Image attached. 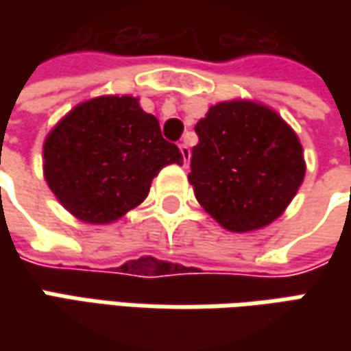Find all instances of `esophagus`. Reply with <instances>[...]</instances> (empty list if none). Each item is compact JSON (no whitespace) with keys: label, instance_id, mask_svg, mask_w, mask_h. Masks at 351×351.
<instances>
[{"label":"esophagus","instance_id":"obj_1","mask_svg":"<svg viewBox=\"0 0 351 351\" xmlns=\"http://www.w3.org/2000/svg\"><path fill=\"white\" fill-rule=\"evenodd\" d=\"M180 152H182V156H183V164H185V166H189V158H191V150H189L187 142H182V144H180Z\"/></svg>","mask_w":351,"mask_h":351}]
</instances>
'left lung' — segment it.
Instances as JSON below:
<instances>
[{
    "mask_svg": "<svg viewBox=\"0 0 351 351\" xmlns=\"http://www.w3.org/2000/svg\"><path fill=\"white\" fill-rule=\"evenodd\" d=\"M195 132L187 178L217 223L250 232L283 215L306 168L299 136L274 109L246 99L217 103Z\"/></svg>",
    "mask_w": 351,
    "mask_h": 351,
    "instance_id": "obj_1",
    "label": "left lung"
}]
</instances>
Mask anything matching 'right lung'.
<instances>
[{
    "instance_id": "obj_1",
    "label": "right lung",
    "mask_w": 351,
    "mask_h": 351,
    "mask_svg": "<svg viewBox=\"0 0 351 351\" xmlns=\"http://www.w3.org/2000/svg\"><path fill=\"white\" fill-rule=\"evenodd\" d=\"M168 164H183L154 115L136 97L101 95L80 103L48 132L43 168L50 191L75 219L107 224L138 207Z\"/></svg>"
}]
</instances>
